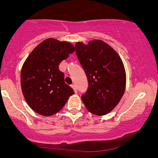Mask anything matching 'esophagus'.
Returning a JSON list of instances; mask_svg holds the SVG:
<instances>
[{
    "instance_id": "esophagus-1",
    "label": "esophagus",
    "mask_w": 158,
    "mask_h": 158,
    "mask_svg": "<svg viewBox=\"0 0 158 158\" xmlns=\"http://www.w3.org/2000/svg\"><path fill=\"white\" fill-rule=\"evenodd\" d=\"M71 86H72V88L73 89V90H74V92L76 93V92H77V89H76V85H75V84H72Z\"/></svg>"
}]
</instances>
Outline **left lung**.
Wrapping results in <instances>:
<instances>
[{
    "instance_id": "1",
    "label": "left lung",
    "mask_w": 158,
    "mask_h": 158,
    "mask_svg": "<svg viewBox=\"0 0 158 158\" xmlns=\"http://www.w3.org/2000/svg\"><path fill=\"white\" fill-rule=\"evenodd\" d=\"M76 52L86 74L89 88L81 96L89 112L102 116L111 112L122 99L126 73L118 52L101 40L76 44Z\"/></svg>"
}]
</instances>
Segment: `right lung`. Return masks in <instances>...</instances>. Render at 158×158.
Listing matches in <instances>:
<instances>
[{
    "label": "right lung",
    "instance_id": "add662e5",
    "mask_svg": "<svg viewBox=\"0 0 158 158\" xmlns=\"http://www.w3.org/2000/svg\"><path fill=\"white\" fill-rule=\"evenodd\" d=\"M74 51L71 43L48 38L36 46L23 63L20 73L22 92L30 109L38 114H56L74 94L59 69L60 63Z\"/></svg>",
    "mask_w": 158,
    "mask_h": 158
}]
</instances>
